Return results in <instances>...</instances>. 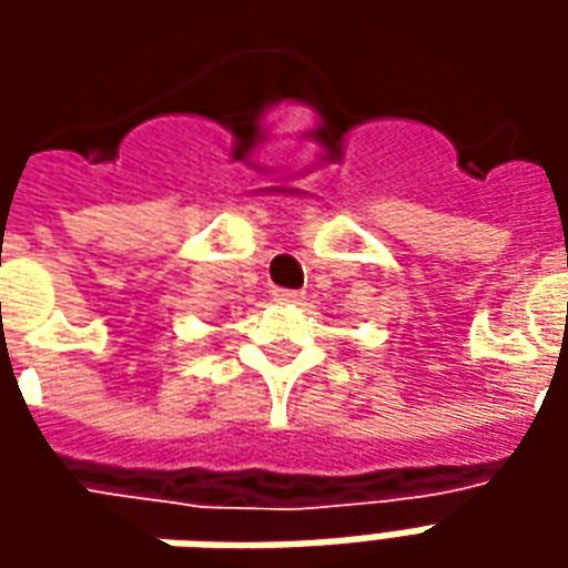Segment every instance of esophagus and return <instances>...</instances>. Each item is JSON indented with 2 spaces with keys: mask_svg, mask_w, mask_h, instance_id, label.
Wrapping results in <instances>:
<instances>
[{
  "mask_svg": "<svg viewBox=\"0 0 568 568\" xmlns=\"http://www.w3.org/2000/svg\"><path fill=\"white\" fill-rule=\"evenodd\" d=\"M273 297L276 301H285V304H295L304 297V292H295V288H273Z\"/></svg>",
  "mask_w": 568,
  "mask_h": 568,
  "instance_id": "34e87169",
  "label": "esophagus"
}]
</instances>
